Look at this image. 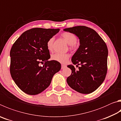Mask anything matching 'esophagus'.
Masks as SVG:
<instances>
[{"mask_svg": "<svg viewBox=\"0 0 121 121\" xmlns=\"http://www.w3.org/2000/svg\"><path fill=\"white\" fill-rule=\"evenodd\" d=\"M66 65H61V69H64L65 68H66Z\"/></svg>", "mask_w": 121, "mask_h": 121, "instance_id": "34e87169", "label": "esophagus"}]
</instances>
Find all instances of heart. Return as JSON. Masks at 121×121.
I'll return each mask as SVG.
<instances>
[{
    "label": "heart",
    "instance_id": "b5f03b06",
    "mask_svg": "<svg viewBox=\"0 0 121 121\" xmlns=\"http://www.w3.org/2000/svg\"><path fill=\"white\" fill-rule=\"evenodd\" d=\"M62 38L65 39V42L69 45L70 49H73L76 48L77 46L76 42L77 40L76 36L74 34L69 32H63L61 34ZM54 41V38H51L48 39L47 42V49L49 51H52L53 50V44ZM69 58V55L68 54L63 53H56L51 56L52 60L57 61L61 63H65L68 59Z\"/></svg>",
    "mask_w": 121,
    "mask_h": 121
}]
</instances>
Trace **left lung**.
<instances>
[{"instance_id": "1", "label": "left lung", "mask_w": 121, "mask_h": 121, "mask_svg": "<svg viewBox=\"0 0 121 121\" xmlns=\"http://www.w3.org/2000/svg\"><path fill=\"white\" fill-rule=\"evenodd\" d=\"M78 37L80 46L73 54L71 61L77 65L68 67L71 74L67 79L68 85L79 93L88 94L93 93L105 80L107 70L108 49L104 40L95 30L85 26L65 28Z\"/></svg>"}]
</instances>
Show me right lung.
Returning a JSON list of instances; mask_svg holds the SVG:
<instances>
[{
  "label": "right lung",
  "mask_w": 121,
  "mask_h": 121,
  "mask_svg": "<svg viewBox=\"0 0 121 121\" xmlns=\"http://www.w3.org/2000/svg\"><path fill=\"white\" fill-rule=\"evenodd\" d=\"M60 29L33 28L24 32L13 44L10 52V72L14 82L24 93H41L49 86L61 64L49 61L47 42ZM43 64V66L39 65Z\"/></svg>",
  "instance_id": "1"
}]
</instances>
